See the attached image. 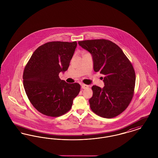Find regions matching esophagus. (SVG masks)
I'll list each match as a JSON object with an SVG mask.
<instances>
[{"label":"esophagus","mask_w":158,"mask_h":158,"mask_svg":"<svg viewBox=\"0 0 158 158\" xmlns=\"http://www.w3.org/2000/svg\"><path fill=\"white\" fill-rule=\"evenodd\" d=\"M81 86H82V89H87L89 88V85H85V84H82L81 85Z\"/></svg>","instance_id":"1"}]
</instances>
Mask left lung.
Here are the masks:
<instances>
[{"label":"left lung","mask_w":158,"mask_h":158,"mask_svg":"<svg viewBox=\"0 0 158 158\" xmlns=\"http://www.w3.org/2000/svg\"><path fill=\"white\" fill-rule=\"evenodd\" d=\"M92 56L94 70L105 75L104 87L94 85L90 109L100 117L111 118L123 113L133 97L135 87V69L120 48L105 39L78 42Z\"/></svg>","instance_id":"obj_1"}]
</instances>
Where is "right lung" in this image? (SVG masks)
Masks as SVG:
<instances>
[{"mask_svg": "<svg viewBox=\"0 0 158 158\" xmlns=\"http://www.w3.org/2000/svg\"><path fill=\"white\" fill-rule=\"evenodd\" d=\"M77 42L52 41L33 53L23 73V84L31 103L40 113L57 117L68 113L81 85L61 80V72L68 70Z\"/></svg>", "mask_w": 158, "mask_h": 158, "instance_id": "obj_1", "label": "right lung"}]
</instances>
